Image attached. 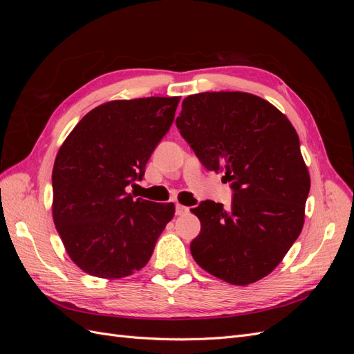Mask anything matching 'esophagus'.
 <instances>
[{"mask_svg": "<svg viewBox=\"0 0 354 354\" xmlns=\"http://www.w3.org/2000/svg\"><path fill=\"white\" fill-rule=\"evenodd\" d=\"M187 212H189L187 207L181 205V203H177V205H176V214H177V216H185V214H187Z\"/></svg>", "mask_w": 354, "mask_h": 354, "instance_id": "34e87169", "label": "esophagus"}]
</instances>
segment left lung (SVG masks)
Instances as JSON below:
<instances>
[{
    "label": "left lung",
    "mask_w": 354,
    "mask_h": 354,
    "mask_svg": "<svg viewBox=\"0 0 354 354\" xmlns=\"http://www.w3.org/2000/svg\"><path fill=\"white\" fill-rule=\"evenodd\" d=\"M177 128L207 169L232 181L233 201H203L194 260L218 279L245 286L272 273L304 226L310 174L299 138L272 103L242 91L192 94Z\"/></svg>",
    "instance_id": "8db88e82"
}]
</instances>
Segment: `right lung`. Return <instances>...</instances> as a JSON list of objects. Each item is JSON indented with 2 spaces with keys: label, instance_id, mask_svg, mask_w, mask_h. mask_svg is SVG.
<instances>
[{
  "label": "right lung",
  "instance_id": "right-lung-1",
  "mask_svg": "<svg viewBox=\"0 0 354 354\" xmlns=\"http://www.w3.org/2000/svg\"><path fill=\"white\" fill-rule=\"evenodd\" d=\"M180 97L112 100L94 108L62 143L53 167V220L71 260L102 279L143 269L173 202L127 194L174 121Z\"/></svg>",
  "mask_w": 354,
  "mask_h": 354
}]
</instances>
